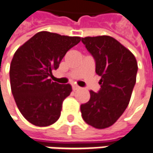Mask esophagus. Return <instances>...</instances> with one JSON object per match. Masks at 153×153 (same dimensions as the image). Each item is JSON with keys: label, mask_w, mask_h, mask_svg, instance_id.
I'll return each mask as SVG.
<instances>
[{"label": "esophagus", "mask_w": 153, "mask_h": 153, "mask_svg": "<svg viewBox=\"0 0 153 153\" xmlns=\"http://www.w3.org/2000/svg\"><path fill=\"white\" fill-rule=\"evenodd\" d=\"M80 87L79 86H78V85H76V84H74L73 85V89L75 91V90H78V89H79Z\"/></svg>", "instance_id": "obj_1"}]
</instances>
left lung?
<instances>
[{"label": "left lung", "mask_w": 153, "mask_h": 153, "mask_svg": "<svg viewBox=\"0 0 153 153\" xmlns=\"http://www.w3.org/2000/svg\"><path fill=\"white\" fill-rule=\"evenodd\" d=\"M81 40L94 58L95 71L101 77L100 90H91L88 102L80 106L82 117L95 128H106L128 105L136 84L137 63L132 52L111 36H88Z\"/></svg>", "instance_id": "left-lung-1"}]
</instances>
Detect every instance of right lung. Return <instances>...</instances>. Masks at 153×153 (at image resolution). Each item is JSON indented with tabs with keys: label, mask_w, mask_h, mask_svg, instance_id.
<instances>
[{
	"label": "right lung",
	"mask_w": 153,
	"mask_h": 153,
	"mask_svg": "<svg viewBox=\"0 0 153 153\" xmlns=\"http://www.w3.org/2000/svg\"><path fill=\"white\" fill-rule=\"evenodd\" d=\"M80 40L79 36L40 31L16 51L10 67L11 92L21 114L32 124L46 127L59 119L72 87L53 82L50 77Z\"/></svg>",
	"instance_id": "1"
}]
</instances>
